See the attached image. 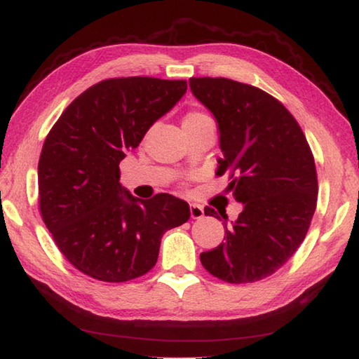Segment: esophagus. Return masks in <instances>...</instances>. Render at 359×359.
Returning <instances> with one entry per match:
<instances>
[{
	"instance_id": "34e87169",
	"label": "esophagus",
	"mask_w": 359,
	"mask_h": 359,
	"mask_svg": "<svg viewBox=\"0 0 359 359\" xmlns=\"http://www.w3.org/2000/svg\"><path fill=\"white\" fill-rule=\"evenodd\" d=\"M205 215V209L198 205H191V217L192 219H201Z\"/></svg>"
}]
</instances>
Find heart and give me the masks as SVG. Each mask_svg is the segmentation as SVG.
I'll list each match as a JSON object with an SVG mask.
<instances>
[{
    "instance_id": "1",
    "label": "heart",
    "mask_w": 359,
    "mask_h": 359,
    "mask_svg": "<svg viewBox=\"0 0 359 359\" xmlns=\"http://www.w3.org/2000/svg\"><path fill=\"white\" fill-rule=\"evenodd\" d=\"M209 117L205 116V114H201V112H191V114H187L184 120H182V126L197 125V123H200V121H205Z\"/></svg>"
}]
</instances>
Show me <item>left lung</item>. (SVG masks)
<instances>
[{
  "mask_svg": "<svg viewBox=\"0 0 359 359\" xmlns=\"http://www.w3.org/2000/svg\"><path fill=\"white\" fill-rule=\"evenodd\" d=\"M189 87L219 128L217 175L231 172L242 212L219 247L200 255L209 273L241 285L275 273L300 247L317 203V175L305 134L278 100L226 78H191ZM206 215H219L211 208Z\"/></svg>",
  "mask_w": 359,
  "mask_h": 359,
  "instance_id": "1",
  "label": "left lung"
}]
</instances>
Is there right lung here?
Wrapping results in <instances>:
<instances>
[{
  "mask_svg": "<svg viewBox=\"0 0 359 359\" xmlns=\"http://www.w3.org/2000/svg\"><path fill=\"white\" fill-rule=\"evenodd\" d=\"M186 90V81H101L46 136L37 172L40 212L67 261L92 278L123 283L147 273L162 234L191 217L187 203L173 195L134 197L118 168Z\"/></svg>",
  "mask_w": 359,
  "mask_h": 359,
  "instance_id": "add662e5",
  "label": "right lung"
}]
</instances>
